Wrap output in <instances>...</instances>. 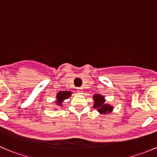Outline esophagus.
Returning a JSON list of instances; mask_svg holds the SVG:
<instances>
[{"instance_id": "obj_1", "label": "esophagus", "mask_w": 157, "mask_h": 157, "mask_svg": "<svg viewBox=\"0 0 157 157\" xmlns=\"http://www.w3.org/2000/svg\"><path fill=\"white\" fill-rule=\"evenodd\" d=\"M77 92H78V93H80V94H82V93H83V90H82V88H80V87H79V88H77Z\"/></svg>"}]
</instances>
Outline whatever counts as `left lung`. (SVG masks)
I'll return each instance as SVG.
<instances>
[{
	"label": "left lung",
	"mask_w": 157,
	"mask_h": 157,
	"mask_svg": "<svg viewBox=\"0 0 157 157\" xmlns=\"http://www.w3.org/2000/svg\"><path fill=\"white\" fill-rule=\"evenodd\" d=\"M94 108L97 109L100 113L105 114L107 112H110L112 111V108L108 105V104H105V99H104L103 96H100V95H95L94 97Z\"/></svg>",
	"instance_id": "left-lung-1"
}]
</instances>
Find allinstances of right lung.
Returning a JSON list of instances; mask_svg holds the SVG:
<instances>
[{
    "instance_id": "1",
    "label": "right lung",
    "mask_w": 157,
    "mask_h": 157,
    "mask_svg": "<svg viewBox=\"0 0 157 157\" xmlns=\"http://www.w3.org/2000/svg\"><path fill=\"white\" fill-rule=\"evenodd\" d=\"M71 95V93L69 91H62L59 92L57 95V98H58V105H61V102H62L64 99H67L70 97V96Z\"/></svg>"
}]
</instances>
